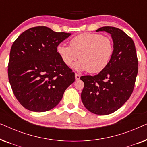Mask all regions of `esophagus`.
<instances>
[{
    "instance_id": "1",
    "label": "esophagus",
    "mask_w": 147,
    "mask_h": 147,
    "mask_svg": "<svg viewBox=\"0 0 147 147\" xmlns=\"http://www.w3.org/2000/svg\"><path fill=\"white\" fill-rule=\"evenodd\" d=\"M75 78H76V80H80V76L79 75V74H75Z\"/></svg>"
}]
</instances>
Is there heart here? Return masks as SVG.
I'll list each match as a JSON object with an SVG mask.
<instances>
[{
  "mask_svg": "<svg viewBox=\"0 0 147 147\" xmlns=\"http://www.w3.org/2000/svg\"><path fill=\"white\" fill-rule=\"evenodd\" d=\"M57 53L66 66L74 65L77 71L88 70L90 73H98L105 69L114 53V44L110 37L97 33H83L70 40L69 46L59 44Z\"/></svg>",
  "mask_w": 147,
  "mask_h": 147,
  "instance_id": "obj_1",
  "label": "heart"
}]
</instances>
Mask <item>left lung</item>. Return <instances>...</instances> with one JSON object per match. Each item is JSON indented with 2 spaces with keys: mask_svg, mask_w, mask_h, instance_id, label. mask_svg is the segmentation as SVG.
Here are the masks:
<instances>
[{
  "mask_svg": "<svg viewBox=\"0 0 147 147\" xmlns=\"http://www.w3.org/2000/svg\"><path fill=\"white\" fill-rule=\"evenodd\" d=\"M96 31L111 35L114 53L107 67L99 74L80 78L84 83L81 98L90 112L106 115L119 109L132 94L138 74V59L133 40L121 29L102 27Z\"/></svg>",
  "mask_w": 147,
  "mask_h": 147,
  "instance_id": "left-lung-1",
  "label": "left lung"
}]
</instances>
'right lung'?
<instances>
[{
    "label": "right lung",
    "mask_w": 147,
    "mask_h": 147,
    "mask_svg": "<svg viewBox=\"0 0 147 147\" xmlns=\"http://www.w3.org/2000/svg\"><path fill=\"white\" fill-rule=\"evenodd\" d=\"M71 35L36 27L24 31L13 43L9 80L16 98L26 109L38 112L52 109L75 81L74 72L57 53V45Z\"/></svg>",
    "instance_id": "right-lung-1"
}]
</instances>
